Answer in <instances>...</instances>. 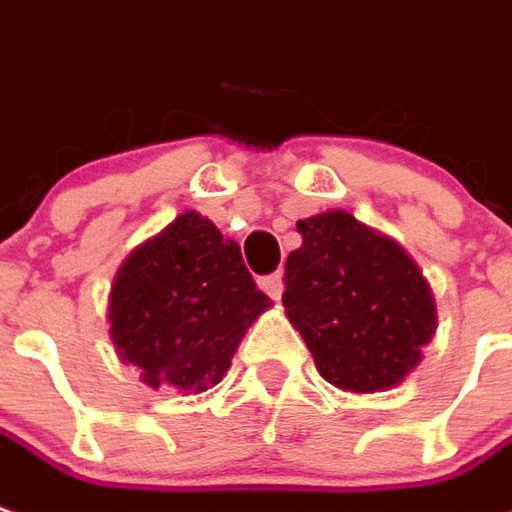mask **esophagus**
Returning <instances> with one entry per match:
<instances>
[{
  "label": "esophagus",
  "instance_id": "obj_1",
  "mask_svg": "<svg viewBox=\"0 0 512 512\" xmlns=\"http://www.w3.org/2000/svg\"><path fill=\"white\" fill-rule=\"evenodd\" d=\"M260 288L274 299V302H280L282 299V288H285V282H282V274H268V277H260Z\"/></svg>",
  "mask_w": 512,
  "mask_h": 512
}]
</instances>
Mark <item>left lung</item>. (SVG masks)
<instances>
[{"label": "left lung", "mask_w": 512, "mask_h": 512, "mask_svg": "<svg viewBox=\"0 0 512 512\" xmlns=\"http://www.w3.org/2000/svg\"><path fill=\"white\" fill-rule=\"evenodd\" d=\"M302 246L285 260V316L318 374L352 393L391 391L421 363L438 330L430 282L391 235L346 210L296 221Z\"/></svg>", "instance_id": "obj_1"}]
</instances>
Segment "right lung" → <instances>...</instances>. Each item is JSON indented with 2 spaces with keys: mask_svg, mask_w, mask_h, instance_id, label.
<instances>
[{
  "mask_svg": "<svg viewBox=\"0 0 512 512\" xmlns=\"http://www.w3.org/2000/svg\"><path fill=\"white\" fill-rule=\"evenodd\" d=\"M271 305L241 246L185 210L124 257L107 299L110 341L149 388L202 393L219 385L246 330Z\"/></svg>",
  "mask_w": 512,
  "mask_h": 512,
  "instance_id": "right-lung-1",
  "label": "right lung"
}]
</instances>
